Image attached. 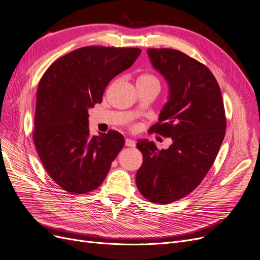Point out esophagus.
I'll return each mask as SVG.
<instances>
[{
	"instance_id": "esophagus-1",
	"label": "esophagus",
	"mask_w": 260,
	"mask_h": 260,
	"mask_svg": "<svg viewBox=\"0 0 260 260\" xmlns=\"http://www.w3.org/2000/svg\"><path fill=\"white\" fill-rule=\"evenodd\" d=\"M125 146L129 147V148H134L136 146V142L132 139H125Z\"/></svg>"
}]
</instances>
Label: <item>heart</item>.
<instances>
[{
    "instance_id": "1",
    "label": "heart",
    "mask_w": 260,
    "mask_h": 260,
    "mask_svg": "<svg viewBox=\"0 0 260 260\" xmlns=\"http://www.w3.org/2000/svg\"><path fill=\"white\" fill-rule=\"evenodd\" d=\"M137 83L145 85H157L159 86V80L156 77L150 73H143L137 78Z\"/></svg>"
}]
</instances>
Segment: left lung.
I'll use <instances>...</instances> for the list:
<instances>
[{
  "instance_id": "left-lung-1",
  "label": "left lung",
  "mask_w": 260,
  "mask_h": 260,
  "mask_svg": "<svg viewBox=\"0 0 260 260\" xmlns=\"http://www.w3.org/2000/svg\"><path fill=\"white\" fill-rule=\"evenodd\" d=\"M148 54L169 85L168 102L149 132L172 143L158 150L152 141L137 142L143 161L136 184L151 203L168 205L190 194L212 167L225 137V109L219 85L206 65L169 48H150Z\"/></svg>"
}]
</instances>
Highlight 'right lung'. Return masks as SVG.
<instances>
[{
	"label": "right lung",
	"mask_w": 260,
	"mask_h": 260,
	"mask_svg": "<svg viewBox=\"0 0 260 260\" xmlns=\"http://www.w3.org/2000/svg\"><path fill=\"white\" fill-rule=\"evenodd\" d=\"M139 48L82 47L55 60L38 84L33 140L47 174L71 194H88L124 146L117 131L91 136L88 109L136 61Z\"/></svg>",
	"instance_id": "right-lung-1"
}]
</instances>
